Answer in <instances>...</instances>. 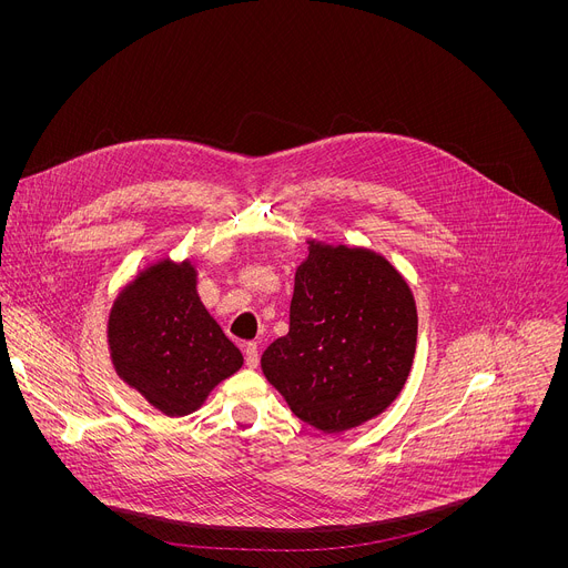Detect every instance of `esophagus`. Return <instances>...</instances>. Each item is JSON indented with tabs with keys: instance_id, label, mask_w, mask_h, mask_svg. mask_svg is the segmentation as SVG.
<instances>
[{
	"instance_id": "obj_1",
	"label": "esophagus",
	"mask_w": 568,
	"mask_h": 568,
	"mask_svg": "<svg viewBox=\"0 0 568 568\" xmlns=\"http://www.w3.org/2000/svg\"><path fill=\"white\" fill-rule=\"evenodd\" d=\"M258 344L256 342H250V344H245V364L250 366V368H256L258 366Z\"/></svg>"
}]
</instances>
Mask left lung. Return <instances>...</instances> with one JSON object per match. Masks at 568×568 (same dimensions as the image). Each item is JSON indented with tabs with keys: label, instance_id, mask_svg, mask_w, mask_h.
<instances>
[{
	"label": "left lung",
	"instance_id": "left-lung-1",
	"mask_svg": "<svg viewBox=\"0 0 568 568\" xmlns=\"http://www.w3.org/2000/svg\"><path fill=\"white\" fill-rule=\"evenodd\" d=\"M416 337L412 290L382 256L310 242L294 278L290 333L267 346L261 366L296 418L344 432L397 397Z\"/></svg>",
	"mask_w": 568,
	"mask_h": 568
}]
</instances>
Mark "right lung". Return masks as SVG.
<instances>
[{"label":"right lung","mask_w":568,"mask_h":568,"mask_svg":"<svg viewBox=\"0 0 568 568\" xmlns=\"http://www.w3.org/2000/svg\"><path fill=\"white\" fill-rule=\"evenodd\" d=\"M110 351L116 373L166 416L195 412L242 355L195 292L189 263H159L114 303Z\"/></svg>","instance_id":"right-lung-1"}]
</instances>
